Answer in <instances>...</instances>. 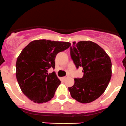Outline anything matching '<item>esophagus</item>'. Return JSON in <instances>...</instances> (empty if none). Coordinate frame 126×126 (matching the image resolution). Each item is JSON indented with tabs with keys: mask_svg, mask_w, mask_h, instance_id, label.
<instances>
[{
	"mask_svg": "<svg viewBox=\"0 0 126 126\" xmlns=\"http://www.w3.org/2000/svg\"><path fill=\"white\" fill-rule=\"evenodd\" d=\"M67 77H63V80H65V79H67Z\"/></svg>",
	"mask_w": 126,
	"mask_h": 126,
	"instance_id": "1",
	"label": "esophagus"
}]
</instances>
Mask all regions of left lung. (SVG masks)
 Returning a JSON list of instances; mask_svg holds the SVG:
<instances>
[{"instance_id":"1","label":"left lung","mask_w":126,"mask_h":126,"mask_svg":"<svg viewBox=\"0 0 126 126\" xmlns=\"http://www.w3.org/2000/svg\"><path fill=\"white\" fill-rule=\"evenodd\" d=\"M70 56L76 67L83 68V76L74 79L68 91L73 99L83 104L93 102L107 89L111 77V62L103 48L91 41L73 42Z\"/></svg>"}]
</instances>
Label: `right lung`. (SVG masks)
Returning a JSON list of instances; mask_svg holds the SVG:
<instances>
[{"mask_svg": "<svg viewBox=\"0 0 126 126\" xmlns=\"http://www.w3.org/2000/svg\"><path fill=\"white\" fill-rule=\"evenodd\" d=\"M71 45L66 42L37 40L22 50L16 63V76L21 91L35 103L47 102L54 97L61 84L55 72L48 70L55 67L57 54Z\"/></svg>", "mask_w": 126, "mask_h": 126, "instance_id": "add662e5", "label": "right lung"}]
</instances>
